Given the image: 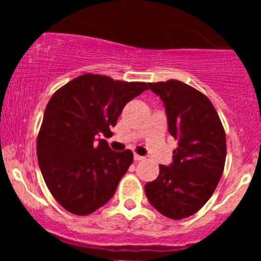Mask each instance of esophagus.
<instances>
[{
  "mask_svg": "<svg viewBox=\"0 0 261 261\" xmlns=\"http://www.w3.org/2000/svg\"><path fill=\"white\" fill-rule=\"evenodd\" d=\"M134 160L136 161V162H139V161H142V160H143V157H142V155H140V154H136V153H135V154H134Z\"/></svg>",
  "mask_w": 261,
  "mask_h": 261,
  "instance_id": "obj_1",
  "label": "esophagus"
}]
</instances>
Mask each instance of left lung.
<instances>
[{"instance_id":"left-lung-1","label":"left lung","mask_w":261,"mask_h":261,"mask_svg":"<svg viewBox=\"0 0 261 261\" xmlns=\"http://www.w3.org/2000/svg\"><path fill=\"white\" fill-rule=\"evenodd\" d=\"M166 108L169 134L178 140L173 163L145 185L151 205L172 220L196 214L216 189L226 162V133L211 100L180 81L148 83Z\"/></svg>"}]
</instances>
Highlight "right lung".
<instances>
[{"label":"right lung","mask_w":261,"mask_h":261,"mask_svg":"<svg viewBox=\"0 0 261 261\" xmlns=\"http://www.w3.org/2000/svg\"><path fill=\"white\" fill-rule=\"evenodd\" d=\"M146 89L145 82L85 73L50 98L37 139L38 162L47 189L68 212L86 216L115 194L134 154L112 151L95 137L113 135L126 103Z\"/></svg>","instance_id":"1"}]
</instances>
